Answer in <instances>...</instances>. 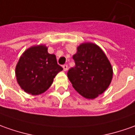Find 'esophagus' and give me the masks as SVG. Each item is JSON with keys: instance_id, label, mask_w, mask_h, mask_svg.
Segmentation results:
<instances>
[{"instance_id": "obj_1", "label": "esophagus", "mask_w": 135, "mask_h": 135, "mask_svg": "<svg viewBox=\"0 0 135 135\" xmlns=\"http://www.w3.org/2000/svg\"><path fill=\"white\" fill-rule=\"evenodd\" d=\"M63 69H64V71H66L68 69V65L67 64H64V66H63Z\"/></svg>"}]
</instances>
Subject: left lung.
Here are the masks:
<instances>
[{
    "label": "left lung",
    "mask_w": 135,
    "mask_h": 135,
    "mask_svg": "<svg viewBox=\"0 0 135 135\" xmlns=\"http://www.w3.org/2000/svg\"><path fill=\"white\" fill-rule=\"evenodd\" d=\"M75 66L67 76L75 90L84 98L94 99L109 87L112 78V68L107 57L97 45H80L73 55Z\"/></svg>",
    "instance_id": "8db88e82"
}]
</instances>
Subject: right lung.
Listing matches in <instances>:
<instances>
[{"instance_id": "add662e5", "label": "right lung", "mask_w": 135, "mask_h": 135, "mask_svg": "<svg viewBox=\"0 0 135 135\" xmlns=\"http://www.w3.org/2000/svg\"><path fill=\"white\" fill-rule=\"evenodd\" d=\"M62 70L55 55L49 54L47 48L40 45L23 52L16 66L15 75L22 89L37 95L47 90L54 78Z\"/></svg>"}]
</instances>
